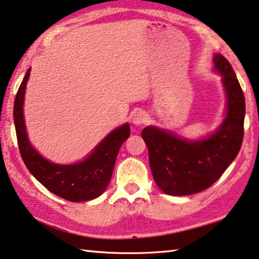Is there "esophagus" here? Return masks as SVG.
<instances>
[{"label":"esophagus","instance_id":"1","mask_svg":"<svg viewBox=\"0 0 259 259\" xmlns=\"http://www.w3.org/2000/svg\"><path fill=\"white\" fill-rule=\"evenodd\" d=\"M148 121V114L143 111H139L133 116L132 122L135 126H141Z\"/></svg>","mask_w":259,"mask_h":259}]
</instances>
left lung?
I'll return each mask as SVG.
<instances>
[{"mask_svg": "<svg viewBox=\"0 0 259 259\" xmlns=\"http://www.w3.org/2000/svg\"><path fill=\"white\" fill-rule=\"evenodd\" d=\"M213 63L226 95L225 118L214 132L198 140L181 138L156 126H147L141 133L154 180L165 194L185 196L209 188L235 159L242 145L243 92L223 55L214 54Z\"/></svg>", "mask_w": 259, "mask_h": 259, "instance_id": "obj_1", "label": "left lung"}]
</instances>
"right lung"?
<instances>
[{"label": "right lung", "instance_id": "add662e5", "mask_svg": "<svg viewBox=\"0 0 259 259\" xmlns=\"http://www.w3.org/2000/svg\"><path fill=\"white\" fill-rule=\"evenodd\" d=\"M31 67L20 83L14 105V120L20 155L28 171L45 187L71 202L91 201L103 194L113 172L122 143L131 134L130 125L111 131L90 155L73 164H57L45 158L29 142L24 118V100Z\"/></svg>", "mask_w": 259, "mask_h": 259}]
</instances>
